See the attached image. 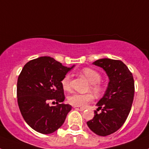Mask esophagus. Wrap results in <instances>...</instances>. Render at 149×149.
Wrapping results in <instances>:
<instances>
[{
  "label": "esophagus",
  "instance_id": "obj_1",
  "mask_svg": "<svg viewBox=\"0 0 149 149\" xmlns=\"http://www.w3.org/2000/svg\"><path fill=\"white\" fill-rule=\"evenodd\" d=\"M74 108L75 109V110H79V111H84V110H85L84 107H76V106L74 107Z\"/></svg>",
  "mask_w": 149,
  "mask_h": 149
}]
</instances>
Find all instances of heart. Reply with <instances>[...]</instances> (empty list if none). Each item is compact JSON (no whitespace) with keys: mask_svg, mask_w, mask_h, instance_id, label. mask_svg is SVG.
<instances>
[{"mask_svg":"<svg viewBox=\"0 0 149 149\" xmlns=\"http://www.w3.org/2000/svg\"><path fill=\"white\" fill-rule=\"evenodd\" d=\"M81 73L86 77L90 83V89L97 96H100L104 93L105 86L100 81L101 80V74L95 69L90 68H84L81 71ZM62 87L64 90L68 91L71 89V76L69 74H66L63 76L61 80ZM94 99V96L91 93H72L68 97V101L73 106L84 107L88 103Z\"/></svg>","mask_w":149,"mask_h":149,"instance_id":"obj_1","label":"heart"}]
</instances>
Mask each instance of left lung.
I'll use <instances>...</instances> for the list:
<instances>
[{
    "mask_svg": "<svg viewBox=\"0 0 149 149\" xmlns=\"http://www.w3.org/2000/svg\"><path fill=\"white\" fill-rule=\"evenodd\" d=\"M93 64L103 68L110 81L103 98L96 104L93 119L86 124L95 134L105 136L118 131L128 116L134 101V77L121 60L100 59Z\"/></svg>",
    "mask_w": 149,
    "mask_h": 149,
    "instance_id": "1",
    "label": "left lung"
}]
</instances>
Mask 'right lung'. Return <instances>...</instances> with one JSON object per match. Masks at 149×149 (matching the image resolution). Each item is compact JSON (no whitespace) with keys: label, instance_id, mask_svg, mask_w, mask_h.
Returning <instances> with one entry per match:
<instances>
[{"label":"right lung","instance_id":"right-lung-1","mask_svg":"<svg viewBox=\"0 0 149 149\" xmlns=\"http://www.w3.org/2000/svg\"><path fill=\"white\" fill-rule=\"evenodd\" d=\"M74 66L68 68L52 57L41 56L22 68L17 82L18 104L24 121L36 131L51 134L65 122L72 106L62 103L65 95L61 80ZM51 100L56 101V106H49Z\"/></svg>","mask_w":149,"mask_h":149}]
</instances>
